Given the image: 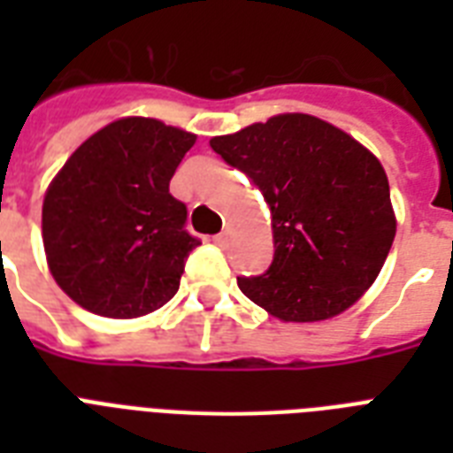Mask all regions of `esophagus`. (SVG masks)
<instances>
[{
	"mask_svg": "<svg viewBox=\"0 0 453 453\" xmlns=\"http://www.w3.org/2000/svg\"><path fill=\"white\" fill-rule=\"evenodd\" d=\"M227 242V234L220 233V234H213V244H219V247H226Z\"/></svg>",
	"mask_w": 453,
	"mask_h": 453,
	"instance_id": "obj_1",
	"label": "esophagus"
}]
</instances>
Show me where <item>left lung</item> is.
I'll use <instances>...</instances> for the list:
<instances>
[{
	"instance_id": "obj_1",
	"label": "left lung",
	"mask_w": 453,
	"mask_h": 453,
	"mask_svg": "<svg viewBox=\"0 0 453 453\" xmlns=\"http://www.w3.org/2000/svg\"><path fill=\"white\" fill-rule=\"evenodd\" d=\"M247 173L273 213L275 256L244 296L284 322L343 312L379 277L395 240L380 162L345 131L312 115H277L209 141Z\"/></svg>"
}]
</instances>
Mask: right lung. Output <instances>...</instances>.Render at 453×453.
<instances>
[{
	"instance_id": "add662e5",
	"label": "right lung",
	"mask_w": 453,
	"mask_h": 453,
	"mask_svg": "<svg viewBox=\"0 0 453 453\" xmlns=\"http://www.w3.org/2000/svg\"><path fill=\"white\" fill-rule=\"evenodd\" d=\"M195 134L124 117L84 141L53 178L42 237L58 287L88 312L148 315L176 296L199 244L188 209L169 192Z\"/></svg>"
}]
</instances>
